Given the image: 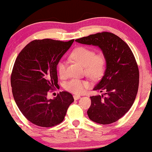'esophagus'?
<instances>
[{"instance_id": "1", "label": "esophagus", "mask_w": 152, "mask_h": 152, "mask_svg": "<svg viewBox=\"0 0 152 152\" xmlns=\"http://www.w3.org/2000/svg\"><path fill=\"white\" fill-rule=\"evenodd\" d=\"M80 97H81L80 95H73V98H74L75 100H77V99H80Z\"/></svg>"}]
</instances>
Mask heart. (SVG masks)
<instances>
[{
  "instance_id": "heart-1",
  "label": "heart",
  "mask_w": 152,
  "mask_h": 152,
  "mask_svg": "<svg viewBox=\"0 0 152 152\" xmlns=\"http://www.w3.org/2000/svg\"><path fill=\"white\" fill-rule=\"evenodd\" d=\"M70 57L84 66L85 72L91 78L97 80L103 75L107 66V59L103 53H95L94 50L86 46H80L74 49ZM67 66L64 61L58 63L57 70L60 77H64L67 75ZM90 84L86 80L72 79L64 86L66 91L75 94H81L88 88Z\"/></svg>"
}]
</instances>
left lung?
I'll return each mask as SVG.
<instances>
[{"label": "left lung", "instance_id": "left-lung-1", "mask_svg": "<svg viewBox=\"0 0 152 152\" xmlns=\"http://www.w3.org/2000/svg\"><path fill=\"white\" fill-rule=\"evenodd\" d=\"M77 42L97 45L107 59V69L94 91L104 95L91 96L87 111L92 121L109 124L128 112L136 99L139 85V70L132 50L117 35L102 32L77 39Z\"/></svg>", "mask_w": 152, "mask_h": 152}]
</instances>
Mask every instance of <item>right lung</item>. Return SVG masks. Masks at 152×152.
I'll use <instances>...</instances> for the list:
<instances>
[{
    "label": "right lung",
    "mask_w": 152,
    "mask_h": 152,
    "mask_svg": "<svg viewBox=\"0 0 152 152\" xmlns=\"http://www.w3.org/2000/svg\"><path fill=\"white\" fill-rule=\"evenodd\" d=\"M73 41L36 39L16 57L11 74L12 94L23 115L35 125L50 127L60 124L74 102L67 91L47 99L49 91L58 86L57 64Z\"/></svg>",
    "instance_id": "add662e5"
}]
</instances>
